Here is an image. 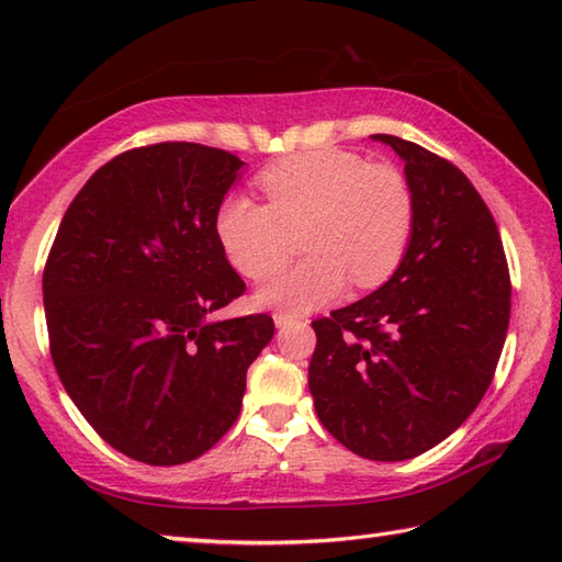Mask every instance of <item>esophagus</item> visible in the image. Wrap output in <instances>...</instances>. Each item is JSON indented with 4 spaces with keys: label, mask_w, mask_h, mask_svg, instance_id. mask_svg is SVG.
I'll return each mask as SVG.
<instances>
[{
    "label": "esophagus",
    "mask_w": 562,
    "mask_h": 562,
    "mask_svg": "<svg viewBox=\"0 0 562 562\" xmlns=\"http://www.w3.org/2000/svg\"><path fill=\"white\" fill-rule=\"evenodd\" d=\"M272 319H274V325H278V327H288V325H292V322H297V317L288 315V312H274Z\"/></svg>",
    "instance_id": "obj_1"
}]
</instances>
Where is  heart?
I'll use <instances>...</instances> for the list:
<instances>
[{"label": "heart", "mask_w": 562, "mask_h": 562, "mask_svg": "<svg viewBox=\"0 0 562 562\" xmlns=\"http://www.w3.org/2000/svg\"><path fill=\"white\" fill-rule=\"evenodd\" d=\"M268 205L227 195L215 213V235L233 268L268 280L290 255V233L304 225L307 260L258 292L270 307L307 312L345 290L384 282L402 262L414 227V195L394 166L367 164L347 150H310L265 168Z\"/></svg>", "instance_id": "obj_1"}]
</instances>
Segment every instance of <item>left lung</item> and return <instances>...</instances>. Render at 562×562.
<instances>
[{"label":"left lung","instance_id":"obj_1","mask_svg":"<svg viewBox=\"0 0 562 562\" xmlns=\"http://www.w3.org/2000/svg\"><path fill=\"white\" fill-rule=\"evenodd\" d=\"M404 160L414 227L376 292L312 322L310 392L335 439L369 461L434 449L481 404L510 319L496 221L459 168L412 140L374 133Z\"/></svg>","mask_w":562,"mask_h":562}]
</instances>
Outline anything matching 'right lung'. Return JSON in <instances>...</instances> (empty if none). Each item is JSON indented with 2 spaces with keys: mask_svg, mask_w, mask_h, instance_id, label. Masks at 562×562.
I'll use <instances>...</instances> for the list:
<instances>
[{
  "mask_svg": "<svg viewBox=\"0 0 562 562\" xmlns=\"http://www.w3.org/2000/svg\"><path fill=\"white\" fill-rule=\"evenodd\" d=\"M245 164L168 140L109 160L74 198L44 268L49 349L66 394L128 459L178 465L223 439L270 315L215 322L245 292L215 213Z\"/></svg>",
  "mask_w": 562,
  "mask_h": 562,
  "instance_id": "obj_1",
  "label": "right lung"
}]
</instances>
